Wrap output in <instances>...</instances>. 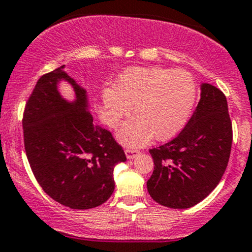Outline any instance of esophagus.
Returning a JSON list of instances; mask_svg holds the SVG:
<instances>
[{
    "label": "esophagus",
    "mask_w": 252,
    "mask_h": 252,
    "mask_svg": "<svg viewBox=\"0 0 252 252\" xmlns=\"http://www.w3.org/2000/svg\"><path fill=\"white\" fill-rule=\"evenodd\" d=\"M125 153H126L127 159H133V158H136L137 155L139 154V150H137V149H126Z\"/></svg>",
    "instance_id": "esophagus-1"
}]
</instances>
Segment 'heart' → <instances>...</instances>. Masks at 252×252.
I'll return each mask as SVG.
<instances>
[{"mask_svg": "<svg viewBox=\"0 0 252 252\" xmlns=\"http://www.w3.org/2000/svg\"><path fill=\"white\" fill-rule=\"evenodd\" d=\"M196 87L193 77L184 70L155 68L132 69L121 75L115 91L103 92L107 123L113 128L129 115L119 139L127 147L147 144L153 134L166 141L175 137L189 118L195 102Z\"/></svg>", "mask_w": 252, "mask_h": 252, "instance_id": "heart-1", "label": "heart"}]
</instances>
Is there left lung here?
Returning <instances> with one entry per match:
<instances>
[{
    "label": "left lung",
    "mask_w": 252,
    "mask_h": 252,
    "mask_svg": "<svg viewBox=\"0 0 252 252\" xmlns=\"http://www.w3.org/2000/svg\"><path fill=\"white\" fill-rule=\"evenodd\" d=\"M232 141L227 98L203 84L198 107L182 131L149 150L154 171L147 188L153 200L170 209H188L204 200L227 168Z\"/></svg>",
    "instance_id": "1"
}]
</instances>
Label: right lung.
<instances>
[{
    "instance_id": "right-lung-1",
    "label": "right lung",
    "mask_w": 252,
    "mask_h": 252,
    "mask_svg": "<svg viewBox=\"0 0 252 252\" xmlns=\"http://www.w3.org/2000/svg\"><path fill=\"white\" fill-rule=\"evenodd\" d=\"M62 65L42 75L23 114L24 147L36 181L57 203L75 210L97 207L115 188L113 171L126 161L123 147L110 131L93 124L86 91ZM62 78L73 85L75 103L56 90Z\"/></svg>"
}]
</instances>
